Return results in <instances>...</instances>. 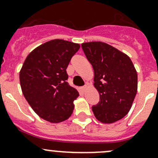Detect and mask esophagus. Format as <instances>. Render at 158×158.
<instances>
[{
    "mask_svg": "<svg viewBox=\"0 0 158 158\" xmlns=\"http://www.w3.org/2000/svg\"><path fill=\"white\" fill-rule=\"evenodd\" d=\"M87 88H88V86H87V85H84V86L82 87V89L83 91H85L87 89Z\"/></svg>",
    "mask_w": 158,
    "mask_h": 158,
    "instance_id": "34e87169",
    "label": "esophagus"
}]
</instances>
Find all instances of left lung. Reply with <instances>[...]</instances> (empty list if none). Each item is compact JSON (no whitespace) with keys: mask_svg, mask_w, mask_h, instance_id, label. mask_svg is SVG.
<instances>
[{"mask_svg":"<svg viewBox=\"0 0 158 158\" xmlns=\"http://www.w3.org/2000/svg\"><path fill=\"white\" fill-rule=\"evenodd\" d=\"M94 70V86L100 101L92 107L97 120L111 124L130 111L138 91V74L130 57L103 42L82 44Z\"/></svg>","mask_w":158,"mask_h":158,"instance_id":"1","label":"left lung"}]
</instances>
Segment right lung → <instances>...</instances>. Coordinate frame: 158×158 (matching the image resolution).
Listing matches in <instances>:
<instances>
[{
	"mask_svg": "<svg viewBox=\"0 0 158 158\" xmlns=\"http://www.w3.org/2000/svg\"><path fill=\"white\" fill-rule=\"evenodd\" d=\"M80 45L63 40L46 42L30 52L20 71L22 92L40 118L60 123L71 116L79 96L66 80V69Z\"/></svg>",
	"mask_w": 158,
	"mask_h": 158,
	"instance_id": "1",
	"label": "right lung"
}]
</instances>
